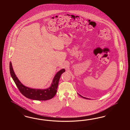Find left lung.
Masks as SVG:
<instances>
[{
	"label": "left lung",
	"mask_w": 130,
	"mask_h": 130,
	"mask_svg": "<svg viewBox=\"0 0 130 130\" xmlns=\"http://www.w3.org/2000/svg\"><path fill=\"white\" fill-rule=\"evenodd\" d=\"M78 94H79V96H80V97H83V98L86 99H90L87 98H85V97H83V96H82V95H80L79 94V93H78Z\"/></svg>",
	"instance_id": "obj_1"
}]
</instances>
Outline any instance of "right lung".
Here are the masks:
<instances>
[{
  "label": "right lung",
  "mask_w": 130,
  "mask_h": 130,
  "mask_svg": "<svg viewBox=\"0 0 130 130\" xmlns=\"http://www.w3.org/2000/svg\"><path fill=\"white\" fill-rule=\"evenodd\" d=\"M9 70L11 77L22 94L27 98L37 101L50 100L55 96L57 93L60 77L63 72L65 71L64 69L58 71L53 79L51 86L47 89L41 90L31 89L23 85L15 75L13 69L11 62H10L9 63Z\"/></svg>",
  "instance_id": "add662e5"
}]
</instances>
